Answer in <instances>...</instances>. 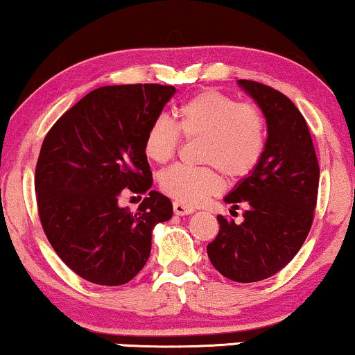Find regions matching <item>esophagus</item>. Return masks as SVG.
<instances>
[{
  "instance_id": "esophagus-1",
  "label": "esophagus",
  "mask_w": 355,
  "mask_h": 355,
  "mask_svg": "<svg viewBox=\"0 0 355 355\" xmlns=\"http://www.w3.org/2000/svg\"><path fill=\"white\" fill-rule=\"evenodd\" d=\"M195 208H191V206H187L183 203H178V201H173V213L177 214V216H185V214H191Z\"/></svg>"
}]
</instances>
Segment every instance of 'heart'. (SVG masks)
I'll list each match as a JSON object with an SVG mask.
<instances>
[{
  "mask_svg": "<svg viewBox=\"0 0 355 355\" xmlns=\"http://www.w3.org/2000/svg\"><path fill=\"white\" fill-rule=\"evenodd\" d=\"M167 116L152 121L144 137V152L152 162L165 164L177 155L182 136L200 139V160L208 165H173L159 177L165 195L187 206L201 205L223 188L221 172L241 180L257 168L267 146V123L255 103L239 101L219 89H203Z\"/></svg>",
  "mask_w": 355,
  "mask_h": 355,
  "instance_id": "b5f03b06",
  "label": "heart"
}]
</instances>
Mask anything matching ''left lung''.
Instances as JSON below:
<instances>
[{"instance_id": "left-lung-1", "label": "left lung", "mask_w": 355, "mask_h": 355, "mask_svg": "<svg viewBox=\"0 0 355 355\" xmlns=\"http://www.w3.org/2000/svg\"><path fill=\"white\" fill-rule=\"evenodd\" d=\"M239 85L263 111L267 146L257 168L224 198L232 209L244 206V221L219 214V232L206 250L221 275L252 284L280 272L303 245L315 218L320 165L298 107L268 85Z\"/></svg>"}]
</instances>
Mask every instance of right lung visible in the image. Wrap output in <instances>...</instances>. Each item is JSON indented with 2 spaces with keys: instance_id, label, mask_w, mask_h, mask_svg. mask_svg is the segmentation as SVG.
Segmentation results:
<instances>
[{
  "instance_id": "add662e5",
  "label": "right lung",
  "mask_w": 355,
  "mask_h": 355,
  "mask_svg": "<svg viewBox=\"0 0 355 355\" xmlns=\"http://www.w3.org/2000/svg\"><path fill=\"white\" fill-rule=\"evenodd\" d=\"M175 92L157 83L96 88L44 139L34 178L40 224L65 266L92 284L132 280L149 259L154 226L172 218V201L150 190L144 137ZM123 189L150 193L136 214L117 206Z\"/></svg>"
}]
</instances>
